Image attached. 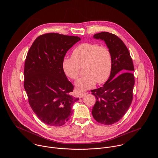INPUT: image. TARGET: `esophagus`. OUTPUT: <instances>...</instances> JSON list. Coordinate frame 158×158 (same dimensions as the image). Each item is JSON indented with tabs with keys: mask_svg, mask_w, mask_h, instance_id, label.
I'll list each match as a JSON object with an SVG mask.
<instances>
[{
	"mask_svg": "<svg viewBox=\"0 0 158 158\" xmlns=\"http://www.w3.org/2000/svg\"><path fill=\"white\" fill-rule=\"evenodd\" d=\"M87 94V93L86 92V93H83V94H80V95H79V97L80 98H83L85 95H86Z\"/></svg>",
	"mask_w": 158,
	"mask_h": 158,
	"instance_id": "esophagus-1",
	"label": "esophagus"
}]
</instances>
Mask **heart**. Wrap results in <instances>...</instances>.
Masks as SVG:
<instances>
[{"mask_svg":"<svg viewBox=\"0 0 158 158\" xmlns=\"http://www.w3.org/2000/svg\"><path fill=\"white\" fill-rule=\"evenodd\" d=\"M83 66L85 75L75 83L79 92L92 88L96 82L102 84L108 79L112 68L110 49L95 43H83L74 48L72 58L64 57L62 62L65 74L73 80L78 78L80 68Z\"/></svg>","mask_w":158,"mask_h":158,"instance_id":"heart-1","label":"heart"}]
</instances>
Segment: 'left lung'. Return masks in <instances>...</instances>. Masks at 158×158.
I'll return each mask as SVG.
<instances>
[{
	"label": "left lung",
	"instance_id": "1",
	"mask_svg": "<svg viewBox=\"0 0 158 158\" xmlns=\"http://www.w3.org/2000/svg\"><path fill=\"white\" fill-rule=\"evenodd\" d=\"M93 37L105 42L111 53L112 68L103 86L91 90L96 98L92 114L97 122L110 125L119 121L131 104L135 68L128 49L118 36L103 31Z\"/></svg>",
	"mask_w": 158,
	"mask_h": 158
}]
</instances>
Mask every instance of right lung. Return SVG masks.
Wrapping results in <instances>:
<instances>
[{
    "label": "right lung",
    "instance_id": "add662e5",
    "mask_svg": "<svg viewBox=\"0 0 158 158\" xmlns=\"http://www.w3.org/2000/svg\"><path fill=\"white\" fill-rule=\"evenodd\" d=\"M79 41L78 36L45 33L35 40L27 55L24 88L33 112L48 125L65 124L79 100L71 95L73 86L62 68L68 50Z\"/></svg>",
    "mask_w": 158,
    "mask_h": 158
}]
</instances>
